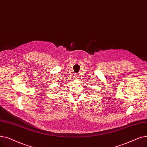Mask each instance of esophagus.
<instances>
[{"label": "esophagus", "instance_id": "34e87169", "mask_svg": "<svg viewBox=\"0 0 147 147\" xmlns=\"http://www.w3.org/2000/svg\"><path fill=\"white\" fill-rule=\"evenodd\" d=\"M79 77H80V76H79V74H77V75L76 76V79H78V78H79Z\"/></svg>", "mask_w": 147, "mask_h": 147}]
</instances>
